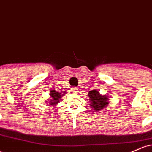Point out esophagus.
<instances>
[{"instance_id": "obj_1", "label": "esophagus", "mask_w": 152, "mask_h": 152, "mask_svg": "<svg viewBox=\"0 0 152 152\" xmlns=\"http://www.w3.org/2000/svg\"><path fill=\"white\" fill-rule=\"evenodd\" d=\"M71 91L73 92V94H78V88H72V90H71Z\"/></svg>"}]
</instances>
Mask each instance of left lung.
<instances>
[{
    "instance_id": "obj_1",
    "label": "left lung",
    "mask_w": 152,
    "mask_h": 152,
    "mask_svg": "<svg viewBox=\"0 0 152 152\" xmlns=\"http://www.w3.org/2000/svg\"><path fill=\"white\" fill-rule=\"evenodd\" d=\"M88 102L90 107L94 111H101L106 107L109 103V98L106 94H100L99 90L94 89L88 92Z\"/></svg>"
}]
</instances>
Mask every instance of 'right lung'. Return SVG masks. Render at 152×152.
<instances>
[{
  "instance_id": "1",
  "label": "right lung",
  "mask_w": 152,
  "mask_h": 152,
  "mask_svg": "<svg viewBox=\"0 0 152 152\" xmlns=\"http://www.w3.org/2000/svg\"><path fill=\"white\" fill-rule=\"evenodd\" d=\"M50 99H48L47 101H43V102L48 103V106H56L58 103H59V101L61 100L62 97L64 96V94L60 93V92L56 91V90L50 89Z\"/></svg>"
}]
</instances>
